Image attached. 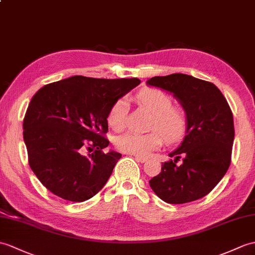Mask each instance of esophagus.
<instances>
[{
    "label": "esophagus",
    "instance_id": "1",
    "mask_svg": "<svg viewBox=\"0 0 255 255\" xmlns=\"http://www.w3.org/2000/svg\"><path fill=\"white\" fill-rule=\"evenodd\" d=\"M134 158H135V161L140 162V163H144V162H146V159H147V158L142 157V156H135Z\"/></svg>",
    "mask_w": 255,
    "mask_h": 255
}]
</instances>
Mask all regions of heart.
Instances as JSON below:
<instances>
[{"instance_id":"1","label":"heart","mask_w":255,"mask_h":255,"mask_svg":"<svg viewBox=\"0 0 255 255\" xmlns=\"http://www.w3.org/2000/svg\"><path fill=\"white\" fill-rule=\"evenodd\" d=\"M135 101L154 114L150 126L153 131L145 134L126 132L117 137L115 145L121 152L145 157L163 145V137L167 142H175L185 134L188 126L187 113L180 106L173 105V98L169 94L161 89L146 88L135 96ZM127 114V100H117L109 113L110 127L114 131L125 129Z\"/></svg>"}]
</instances>
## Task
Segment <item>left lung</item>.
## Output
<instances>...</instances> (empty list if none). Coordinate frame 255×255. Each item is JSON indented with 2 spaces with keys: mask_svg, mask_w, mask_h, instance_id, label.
Masks as SVG:
<instances>
[{
  "mask_svg": "<svg viewBox=\"0 0 255 255\" xmlns=\"http://www.w3.org/2000/svg\"><path fill=\"white\" fill-rule=\"evenodd\" d=\"M174 93L188 116L181 145L150 180L152 190L170 204L192 202L209 194L226 174L235 138L230 106L214 84L185 74L156 76L146 81ZM180 164H178V162Z\"/></svg>",
  "mask_w": 255,
  "mask_h": 255,
  "instance_id": "1",
  "label": "left lung"
}]
</instances>
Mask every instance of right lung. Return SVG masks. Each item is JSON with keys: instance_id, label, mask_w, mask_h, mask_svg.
I'll return each mask as SVG.
<instances>
[{"instance_id": "add662e5", "label": "right lung", "mask_w": 255, "mask_h": 255, "mask_svg": "<svg viewBox=\"0 0 255 255\" xmlns=\"http://www.w3.org/2000/svg\"><path fill=\"white\" fill-rule=\"evenodd\" d=\"M138 78L74 76L45 85L32 97L23 118L30 168L41 183L64 200L84 202L110 178L121 153H105L108 117L116 101Z\"/></svg>"}]
</instances>
